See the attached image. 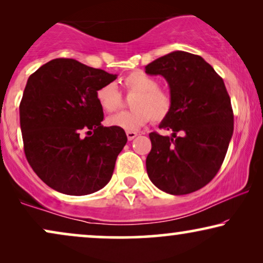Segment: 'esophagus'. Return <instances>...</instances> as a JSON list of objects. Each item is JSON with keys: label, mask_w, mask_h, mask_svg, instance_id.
Returning <instances> with one entry per match:
<instances>
[{"label": "esophagus", "mask_w": 263, "mask_h": 263, "mask_svg": "<svg viewBox=\"0 0 263 263\" xmlns=\"http://www.w3.org/2000/svg\"><path fill=\"white\" fill-rule=\"evenodd\" d=\"M136 135H138V133H136V132H129V130L127 132V138H128L129 141H132V140L134 139Z\"/></svg>", "instance_id": "esophagus-1"}]
</instances>
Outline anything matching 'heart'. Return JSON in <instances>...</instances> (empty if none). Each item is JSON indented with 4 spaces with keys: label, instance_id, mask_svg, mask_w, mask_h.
Returning <instances> with one entry per match:
<instances>
[{
    "label": "heart",
    "instance_id": "b5f03b06",
    "mask_svg": "<svg viewBox=\"0 0 263 263\" xmlns=\"http://www.w3.org/2000/svg\"><path fill=\"white\" fill-rule=\"evenodd\" d=\"M124 87L129 92L136 93L132 100L134 110L123 111L107 118V124L124 130H138L149 120L163 121L172 109L170 93L159 87V82L145 71H133L123 80ZM97 100L100 107L106 112H114L122 106V95L116 85H103L97 91Z\"/></svg>",
    "mask_w": 263,
    "mask_h": 263
}]
</instances>
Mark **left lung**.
<instances>
[{
  "label": "left lung",
  "instance_id": "1",
  "mask_svg": "<svg viewBox=\"0 0 263 263\" xmlns=\"http://www.w3.org/2000/svg\"><path fill=\"white\" fill-rule=\"evenodd\" d=\"M170 86L172 109L153 132L146 159L148 177L171 195H185L208 184L218 174L233 134L231 99L222 79L201 56L174 51L145 67Z\"/></svg>",
  "mask_w": 263,
  "mask_h": 263
}]
</instances>
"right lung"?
Masks as SVG:
<instances>
[{
  "instance_id": "1",
  "label": "right lung",
  "mask_w": 263,
  "mask_h": 263,
  "mask_svg": "<svg viewBox=\"0 0 263 263\" xmlns=\"http://www.w3.org/2000/svg\"><path fill=\"white\" fill-rule=\"evenodd\" d=\"M116 78L73 59L50 61L28 78L19 107L25 156L56 192L88 195L112 177L127 135L102 125L97 91Z\"/></svg>"
}]
</instances>
